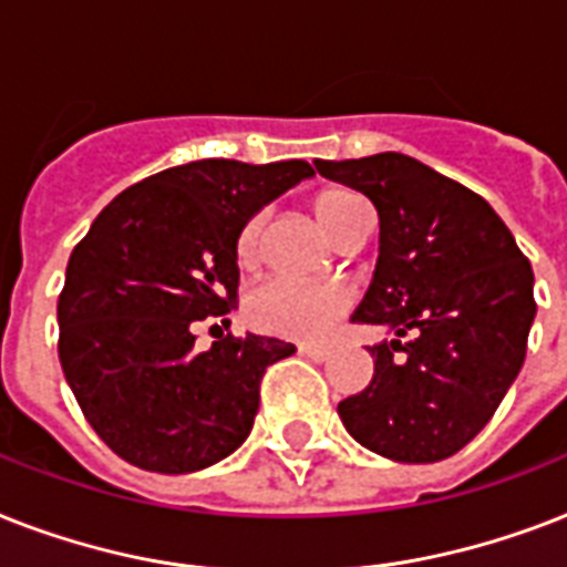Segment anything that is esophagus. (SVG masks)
Returning <instances> with one entry per match:
<instances>
[{"instance_id": "34e87169", "label": "esophagus", "mask_w": 567, "mask_h": 567, "mask_svg": "<svg viewBox=\"0 0 567 567\" xmlns=\"http://www.w3.org/2000/svg\"><path fill=\"white\" fill-rule=\"evenodd\" d=\"M299 352H302L306 358H311V361H317V363H323V361H329V358H331L329 347H311V343H302V347H299Z\"/></svg>"}]
</instances>
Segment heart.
<instances>
[{"instance_id":"b5f03b06","label":"heart","mask_w":567,"mask_h":567,"mask_svg":"<svg viewBox=\"0 0 567 567\" xmlns=\"http://www.w3.org/2000/svg\"><path fill=\"white\" fill-rule=\"evenodd\" d=\"M315 218L317 224L338 238L347 224L355 218V212L363 209V200L355 192L347 188H329L315 197ZM261 215H252L238 233V261L250 265L259 256L261 244ZM352 306V291L340 282H297V279H268L247 297V317L256 329L276 334V338L302 340L315 343L323 340L338 320Z\"/></svg>"}]
</instances>
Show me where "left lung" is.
<instances>
[{"mask_svg":"<svg viewBox=\"0 0 567 567\" xmlns=\"http://www.w3.org/2000/svg\"><path fill=\"white\" fill-rule=\"evenodd\" d=\"M379 212V261L355 323L393 331L370 349V388L338 404L363 449L436 463L498 411L527 352L533 268L481 195L413 156L317 159Z\"/></svg>","mask_w":567,"mask_h":567,"instance_id":"8db88e82","label":"left lung"}]
</instances>
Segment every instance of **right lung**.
I'll use <instances>...</instances> for the list:
<instances>
[{"mask_svg":"<svg viewBox=\"0 0 567 567\" xmlns=\"http://www.w3.org/2000/svg\"><path fill=\"white\" fill-rule=\"evenodd\" d=\"M315 177L306 159H197L113 197L66 265L58 355L92 431L118 457L186 475L229 457L259 411V384L293 343L220 334L195 349V320L238 297V233Z\"/></svg>","mask_w":567,"mask_h":567,"instance_id":"1","label":"right lung"}]
</instances>
